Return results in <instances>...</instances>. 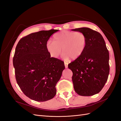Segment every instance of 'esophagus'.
I'll list each match as a JSON object with an SVG mask.
<instances>
[{
    "mask_svg": "<svg viewBox=\"0 0 121 121\" xmlns=\"http://www.w3.org/2000/svg\"><path fill=\"white\" fill-rule=\"evenodd\" d=\"M65 68H68V64L67 63H66V62H65Z\"/></svg>",
    "mask_w": 121,
    "mask_h": 121,
    "instance_id": "esophagus-1",
    "label": "esophagus"
}]
</instances>
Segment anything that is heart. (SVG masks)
Returning a JSON list of instances; mask_svg holds the SVG:
<instances>
[{
    "label": "heart",
    "instance_id": "heart-1",
    "mask_svg": "<svg viewBox=\"0 0 121 121\" xmlns=\"http://www.w3.org/2000/svg\"><path fill=\"white\" fill-rule=\"evenodd\" d=\"M87 42L86 36L82 32L63 31L53 36V41L46 43V49L52 57L57 58L63 50L65 60H69L71 58L75 60L85 52Z\"/></svg>",
    "mask_w": 121,
    "mask_h": 121
}]
</instances>
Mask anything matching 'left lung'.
<instances>
[{"mask_svg":"<svg viewBox=\"0 0 121 121\" xmlns=\"http://www.w3.org/2000/svg\"><path fill=\"white\" fill-rule=\"evenodd\" d=\"M82 32L87 39L85 52L68 65L73 72L75 92L89 96L98 93L107 82L109 73V52L102 35L89 28L72 29Z\"/></svg>","mask_w":121,"mask_h":121,"instance_id":"left-lung-1","label":"left lung"}]
</instances>
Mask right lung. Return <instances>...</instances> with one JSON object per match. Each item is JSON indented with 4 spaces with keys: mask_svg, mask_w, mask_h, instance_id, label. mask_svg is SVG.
I'll use <instances>...</instances> for the list:
<instances>
[{
    "mask_svg": "<svg viewBox=\"0 0 121 121\" xmlns=\"http://www.w3.org/2000/svg\"><path fill=\"white\" fill-rule=\"evenodd\" d=\"M58 30L40 31L22 38L13 58L18 85L29 98L43 102L56 95V84L64 69V63L50 57L46 49L50 37Z\"/></svg>",
    "mask_w": 121,
    "mask_h": 121,
    "instance_id": "1",
    "label": "right lung"
}]
</instances>
